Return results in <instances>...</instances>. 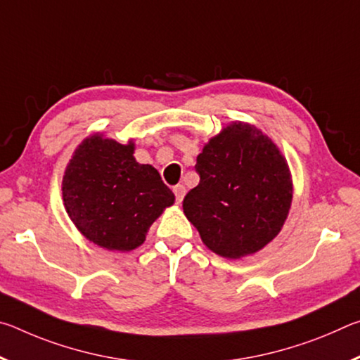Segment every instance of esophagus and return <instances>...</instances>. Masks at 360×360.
Segmentation results:
<instances>
[{"label": "esophagus", "instance_id": "1", "mask_svg": "<svg viewBox=\"0 0 360 360\" xmlns=\"http://www.w3.org/2000/svg\"><path fill=\"white\" fill-rule=\"evenodd\" d=\"M173 192L176 195V202L181 203L182 198H184V195H186V187L182 184H178V186L173 187Z\"/></svg>", "mask_w": 360, "mask_h": 360}]
</instances>
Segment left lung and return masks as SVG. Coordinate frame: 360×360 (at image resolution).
<instances>
[{
    "instance_id": "1",
    "label": "left lung",
    "mask_w": 360,
    "mask_h": 360,
    "mask_svg": "<svg viewBox=\"0 0 360 360\" xmlns=\"http://www.w3.org/2000/svg\"><path fill=\"white\" fill-rule=\"evenodd\" d=\"M200 182L182 202L203 245L225 259L264 249L281 231L292 205L288 160L264 131L231 122L197 157Z\"/></svg>"
}]
</instances>
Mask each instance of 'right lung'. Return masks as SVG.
<instances>
[{"instance_id": "add662e5", "label": "right lung", "mask_w": 360, "mask_h": 360, "mask_svg": "<svg viewBox=\"0 0 360 360\" xmlns=\"http://www.w3.org/2000/svg\"><path fill=\"white\" fill-rule=\"evenodd\" d=\"M135 143L94 133L66 165L63 205L76 229L96 246L129 252L141 246L150 225L174 203L152 165L138 163Z\"/></svg>"}]
</instances>
